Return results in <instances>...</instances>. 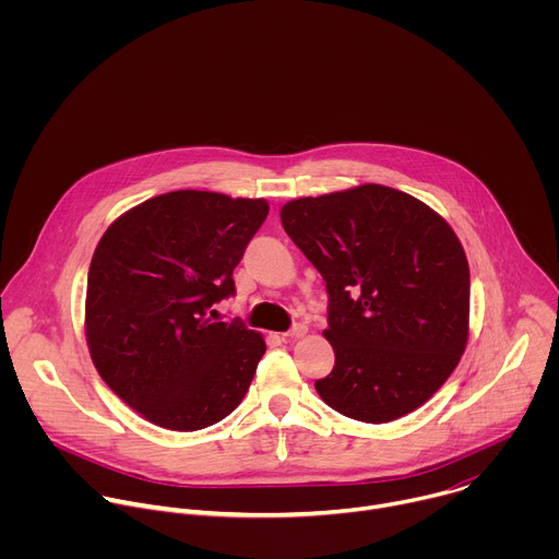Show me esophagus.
Instances as JSON below:
<instances>
[{"label":"esophagus","mask_w":559,"mask_h":559,"mask_svg":"<svg viewBox=\"0 0 559 559\" xmlns=\"http://www.w3.org/2000/svg\"><path fill=\"white\" fill-rule=\"evenodd\" d=\"M305 334H307V328L300 325V323H296L292 330H287V332L283 334V338H285V341H296V338H302Z\"/></svg>","instance_id":"obj_1"}]
</instances>
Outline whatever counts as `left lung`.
Wrapping results in <instances>:
<instances>
[{"label":"left lung","mask_w":559,"mask_h":559,"mask_svg":"<svg viewBox=\"0 0 559 559\" xmlns=\"http://www.w3.org/2000/svg\"><path fill=\"white\" fill-rule=\"evenodd\" d=\"M281 221L328 285L336 362L316 380L323 401L371 425L425 405L468 336V263L449 223L376 183L289 201Z\"/></svg>","instance_id":"1"}]
</instances>
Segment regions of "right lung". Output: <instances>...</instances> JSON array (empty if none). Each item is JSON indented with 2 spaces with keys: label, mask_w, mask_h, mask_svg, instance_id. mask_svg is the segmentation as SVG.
<instances>
[{
  "label": "right lung",
  "mask_w": 559,
  "mask_h": 559,
  "mask_svg": "<svg viewBox=\"0 0 559 559\" xmlns=\"http://www.w3.org/2000/svg\"><path fill=\"white\" fill-rule=\"evenodd\" d=\"M263 199L177 190L119 216L88 270L93 362L126 405L173 431L229 416L265 354L241 318L216 323L231 272L267 218Z\"/></svg>",
  "instance_id": "right-lung-1"
}]
</instances>
